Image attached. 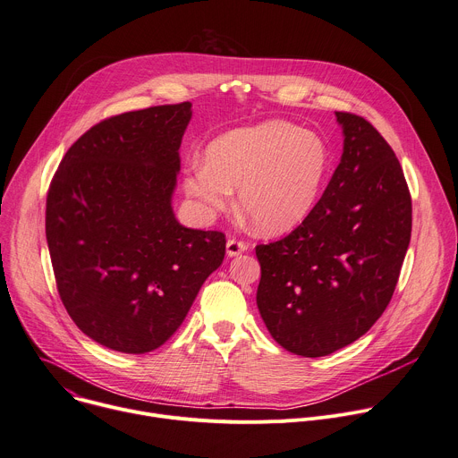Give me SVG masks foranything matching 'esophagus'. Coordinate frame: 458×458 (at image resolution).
I'll list each match as a JSON object with an SVG mask.
<instances>
[{"mask_svg": "<svg viewBox=\"0 0 458 458\" xmlns=\"http://www.w3.org/2000/svg\"><path fill=\"white\" fill-rule=\"evenodd\" d=\"M246 250H248V242H246V241L233 239V237L226 241V254H228L230 258L239 256V254H242V252H246Z\"/></svg>", "mask_w": 458, "mask_h": 458, "instance_id": "obj_1", "label": "esophagus"}]
</instances>
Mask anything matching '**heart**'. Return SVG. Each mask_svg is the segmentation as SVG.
Returning <instances> with one entry per match:
<instances>
[{"mask_svg": "<svg viewBox=\"0 0 458 458\" xmlns=\"http://www.w3.org/2000/svg\"><path fill=\"white\" fill-rule=\"evenodd\" d=\"M328 172L325 142L283 120L214 139L204 160L188 164L184 190L208 216L223 212L239 186L242 214L261 233L298 226L314 208Z\"/></svg>", "mask_w": 458, "mask_h": 458, "instance_id": "1", "label": "heart"}]
</instances>
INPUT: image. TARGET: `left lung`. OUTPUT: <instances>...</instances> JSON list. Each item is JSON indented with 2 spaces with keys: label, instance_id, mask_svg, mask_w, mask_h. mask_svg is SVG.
<instances>
[{
  "label": "left lung",
  "instance_id": "1",
  "mask_svg": "<svg viewBox=\"0 0 458 458\" xmlns=\"http://www.w3.org/2000/svg\"><path fill=\"white\" fill-rule=\"evenodd\" d=\"M344 153L321 199L286 237L258 244V309L288 352H335L377 323L398 283L412 208L402 165L370 122L336 111Z\"/></svg>",
  "mask_w": 458,
  "mask_h": 458
}]
</instances>
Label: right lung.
Listing matches in <instances>:
<instances>
[{"instance_id":"1","label":"right lung","mask_w":458,"mask_h":458,"mask_svg":"<svg viewBox=\"0 0 458 458\" xmlns=\"http://www.w3.org/2000/svg\"><path fill=\"white\" fill-rule=\"evenodd\" d=\"M191 104L109 116L62 158L46 206L60 300L86 336L128 354L168 342L226 237L179 225L172 195Z\"/></svg>"}]
</instances>
